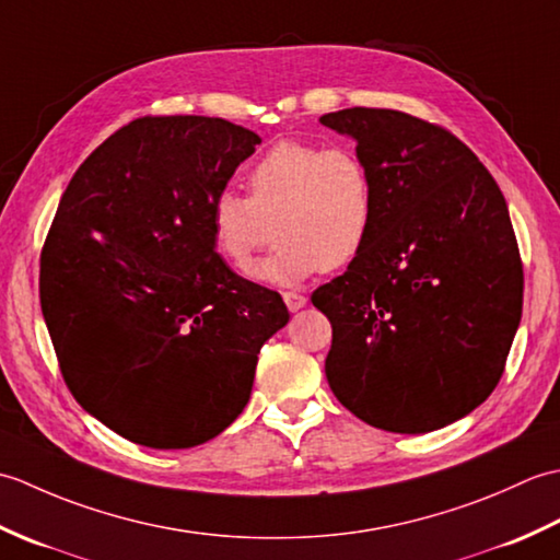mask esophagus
Instances as JSON below:
<instances>
[{
  "label": "esophagus",
  "mask_w": 560,
  "mask_h": 560,
  "mask_svg": "<svg viewBox=\"0 0 560 560\" xmlns=\"http://www.w3.org/2000/svg\"><path fill=\"white\" fill-rule=\"evenodd\" d=\"M283 303H287V307H289L291 313H299L301 307H305L307 299H305V295H301V293H295V291H287V293H283Z\"/></svg>",
  "instance_id": "1"
}]
</instances>
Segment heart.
Segmentation results:
<instances>
[{
    "mask_svg": "<svg viewBox=\"0 0 560 560\" xmlns=\"http://www.w3.org/2000/svg\"><path fill=\"white\" fill-rule=\"evenodd\" d=\"M375 209L373 173L353 149L279 141L249 171V195L221 189L209 221L213 245L237 269L267 245L277 221L279 245L253 273L291 287L359 259L371 241Z\"/></svg>",
    "mask_w": 560,
    "mask_h": 560,
    "instance_id": "heart-1",
    "label": "heart"
}]
</instances>
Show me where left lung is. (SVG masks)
<instances>
[{"mask_svg": "<svg viewBox=\"0 0 560 560\" xmlns=\"http://www.w3.org/2000/svg\"><path fill=\"white\" fill-rule=\"evenodd\" d=\"M375 180L359 259L313 293L331 323L335 397L389 433L471 413L503 375L522 317V261L491 173L447 129L385 108L319 117Z\"/></svg>", "mask_w": 560, "mask_h": 560, "instance_id": "obj_1", "label": "left lung"}]
</instances>
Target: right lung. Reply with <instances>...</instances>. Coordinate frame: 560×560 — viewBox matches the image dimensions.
<instances>
[{"label": "right lung", "instance_id": "right-lung-1", "mask_svg": "<svg viewBox=\"0 0 560 560\" xmlns=\"http://www.w3.org/2000/svg\"><path fill=\"white\" fill-rule=\"evenodd\" d=\"M261 139L221 117H139L71 177L40 255V307L71 395L127 440L185 450L249 399L289 323L225 265L209 209Z\"/></svg>", "mask_w": 560, "mask_h": 560}]
</instances>
